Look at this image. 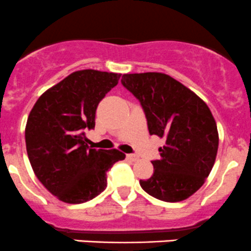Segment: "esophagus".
Instances as JSON below:
<instances>
[{"label":"esophagus","instance_id":"1","mask_svg":"<svg viewBox=\"0 0 251 251\" xmlns=\"http://www.w3.org/2000/svg\"><path fill=\"white\" fill-rule=\"evenodd\" d=\"M126 158L130 161H136L139 157L136 155H134V153H128V155H126Z\"/></svg>","mask_w":251,"mask_h":251}]
</instances>
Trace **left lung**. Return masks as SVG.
<instances>
[{"label": "left lung", "mask_w": 251, "mask_h": 251, "mask_svg": "<svg viewBox=\"0 0 251 251\" xmlns=\"http://www.w3.org/2000/svg\"><path fill=\"white\" fill-rule=\"evenodd\" d=\"M122 84L145 112L149 133L165 139L153 175L141 180L149 195L167 202L192 197L215 163L218 131L206 103L190 89L163 73L123 74Z\"/></svg>", "instance_id": "obj_1"}]
</instances>
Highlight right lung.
Returning <instances> with one entry per match:
<instances>
[{
	"label": "right lung",
	"instance_id": "obj_1",
	"mask_svg": "<svg viewBox=\"0 0 251 251\" xmlns=\"http://www.w3.org/2000/svg\"><path fill=\"white\" fill-rule=\"evenodd\" d=\"M121 74L84 69L50 88L28 117L25 144L34 173L52 195L67 204L98 197L107 185L106 173L126 155L96 150L85 130L95 128L99 102L118 84Z\"/></svg>",
	"mask_w": 251,
	"mask_h": 251
}]
</instances>
